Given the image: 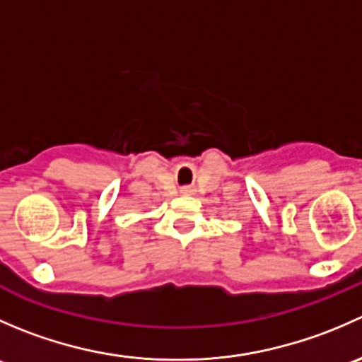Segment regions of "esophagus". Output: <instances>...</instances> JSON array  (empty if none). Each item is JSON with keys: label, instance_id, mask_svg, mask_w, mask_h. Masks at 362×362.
<instances>
[{"label": "esophagus", "instance_id": "1", "mask_svg": "<svg viewBox=\"0 0 362 362\" xmlns=\"http://www.w3.org/2000/svg\"><path fill=\"white\" fill-rule=\"evenodd\" d=\"M184 191H185V192H189V191H187V189H184Z\"/></svg>", "mask_w": 362, "mask_h": 362}]
</instances>
